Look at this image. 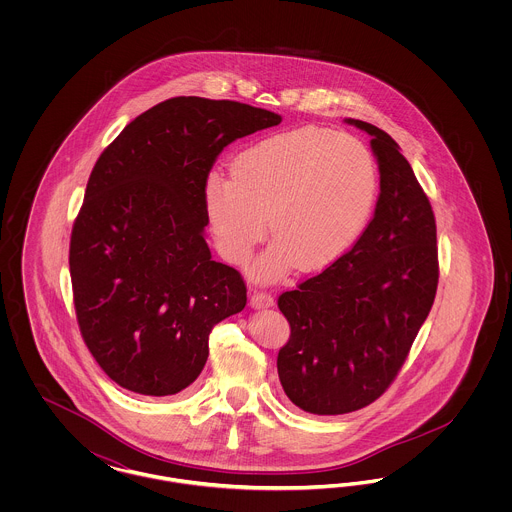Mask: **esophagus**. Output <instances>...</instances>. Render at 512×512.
Returning a JSON list of instances; mask_svg holds the SVG:
<instances>
[{"mask_svg":"<svg viewBox=\"0 0 512 512\" xmlns=\"http://www.w3.org/2000/svg\"><path fill=\"white\" fill-rule=\"evenodd\" d=\"M249 303H251L253 309H265V307L274 305V297L267 292H253Z\"/></svg>","mask_w":512,"mask_h":512,"instance_id":"34e87169","label":"esophagus"}]
</instances>
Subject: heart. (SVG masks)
Listing matches in <instances>:
<instances>
[{
    "label": "heart",
    "instance_id": "obj_1",
    "mask_svg": "<svg viewBox=\"0 0 512 512\" xmlns=\"http://www.w3.org/2000/svg\"><path fill=\"white\" fill-rule=\"evenodd\" d=\"M380 188L365 144L341 132L299 128L242 149L232 178L211 174L205 211L220 253L242 265L268 234L274 245L259 263L263 276L295 265L330 267L359 242Z\"/></svg>",
    "mask_w": 512,
    "mask_h": 512
}]
</instances>
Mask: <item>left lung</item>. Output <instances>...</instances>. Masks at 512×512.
Wrapping results in <instances>:
<instances>
[{"label":"left lung","mask_w":512,"mask_h":512,"mask_svg":"<svg viewBox=\"0 0 512 512\" xmlns=\"http://www.w3.org/2000/svg\"><path fill=\"white\" fill-rule=\"evenodd\" d=\"M365 130L380 194L363 236L341 259L278 297L290 340L278 351L280 384L311 414L359 411L388 390L438 290L436 217L388 132Z\"/></svg>","instance_id":"8db88e82"}]
</instances>
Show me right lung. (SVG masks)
<instances>
[{
	"label": "right lung",
	"instance_id": "add662e5",
	"mask_svg": "<svg viewBox=\"0 0 512 512\" xmlns=\"http://www.w3.org/2000/svg\"><path fill=\"white\" fill-rule=\"evenodd\" d=\"M282 122L240 101L171 98L124 126L90 174L69 267L82 340L124 390L165 397L201 374L213 326L247 303L211 259L205 182L222 149Z\"/></svg>",
	"mask_w": 512,
	"mask_h": 512
}]
</instances>
